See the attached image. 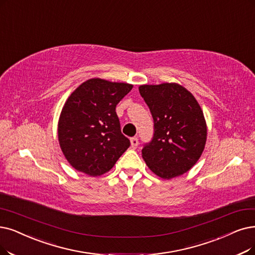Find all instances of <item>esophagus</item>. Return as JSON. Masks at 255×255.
I'll use <instances>...</instances> for the list:
<instances>
[{
    "label": "esophagus",
    "instance_id": "1",
    "mask_svg": "<svg viewBox=\"0 0 255 255\" xmlns=\"http://www.w3.org/2000/svg\"><path fill=\"white\" fill-rule=\"evenodd\" d=\"M138 143H139V141H138L137 137L130 138V146H131V148H136L138 146Z\"/></svg>",
    "mask_w": 255,
    "mask_h": 255
}]
</instances>
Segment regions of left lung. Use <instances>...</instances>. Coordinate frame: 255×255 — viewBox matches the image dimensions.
<instances>
[{
    "label": "left lung",
    "mask_w": 255,
    "mask_h": 255,
    "mask_svg": "<svg viewBox=\"0 0 255 255\" xmlns=\"http://www.w3.org/2000/svg\"><path fill=\"white\" fill-rule=\"evenodd\" d=\"M139 92L154 119V137L142 149V158L162 179L185 174L206 144L207 126L199 103L176 83L142 85Z\"/></svg>",
    "instance_id": "8db88e82"
}]
</instances>
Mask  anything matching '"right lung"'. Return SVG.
Wrapping results in <instances>:
<instances>
[{"label":"right lung","instance_id":"right-lung-1","mask_svg":"<svg viewBox=\"0 0 255 255\" xmlns=\"http://www.w3.org/2000/svg\"><path fill=\"white\" fill-rule=\"evenodd\" d=\"M133 85L91 78L75 89L58 120V142L70 165L91 177L115 165L130 145L121 133L116 106Z\"/></svg>","mask_w":255,"mask_h":255}]
</instances>
